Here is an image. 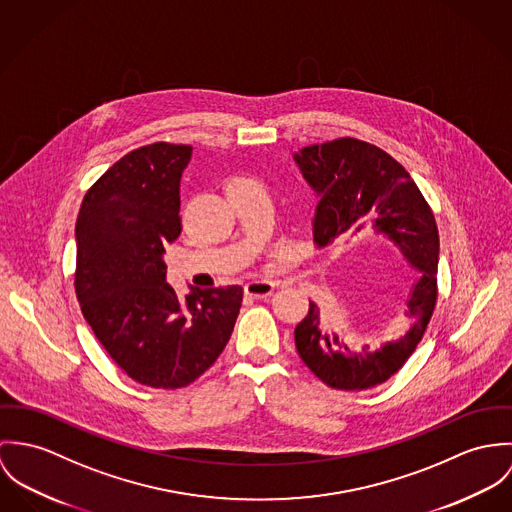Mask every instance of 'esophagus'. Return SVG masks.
<instances>
[{
	"instance_id": "34e87169",
	"label": "esophagus",
	"mask_w": 512,
	"mask_h": 512,
	"mask_svg": "<svg viewBox=\"0 0 512 512\" xmlns=\"http://www.w3.org/2000/svg\"><path fill=\"white\" fill-rule=\"evenodd\" d=\"M275 290L273 281H251L245 284V296L249 298H267Z\"/></svg>"
}]
</instances>
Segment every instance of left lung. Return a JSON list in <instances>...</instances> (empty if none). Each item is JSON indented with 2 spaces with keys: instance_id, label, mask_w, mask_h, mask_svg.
<instances>
[{
  "instance_id": "left-lung-1",
  "label": "left lung",
  "mask_w": 512,
  "mask_h": 512,
  "mask_svg": "<svg viewBox=\"0 0 512 512\" xmlns=\"http://www.w3.org/2000/svg\"><path fill=\"white\" fill-rule=\"evenodd\" d=\"M294 161L318 194L314 216L318 247L373 228L389 237L404 259L420 271L406 298L408 330L379 349H369V345L359 351L351 349L336 332L324 328L314 302L294 330L300 359L322 383L338 391L377 387L414 353L438 300L440 237L434 214L406 169L371 143L341 137L300 149Z\"/></svg>"
}]
</instances>
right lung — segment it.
Wrapping results in <instances>:
<instances>
[{
  "instance_id": "1",
  "label": "right lung",
  "mask_w": 512,
  "mask_h": 512,
  "mask_svg": "<svg viewBox=\"0 0 512 512\" xmlns=\"http://www.w3.org/2000/svg\"><path fill=\"white\" fill-rule=\"evenodd\" d=\"M190 145L139 147L86 192L76 220L74 288L86 322L137 383L180 389L224 351L243 288H192L180 300L165 281V245L180 231V176Z\"/></svg>"
}]
</instances>
